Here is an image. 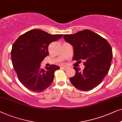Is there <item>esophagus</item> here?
<instances>
[{
    "mask_svg": "<svg viewBox=\"0 0 122 122\" xmlns=\"http://www.w3.org/2000/svg\"><path fill=\"white\" fill-rule=\"evenodd\" d=\"M61 68H63V69H64V70H66L67 68V66H62V67H61Z\"/></svg>",
    "mask_w": 122,
    "mask_h": 122,
    "instance_id": "34e87169",
    "label": "esophagus"
}]
</instances>
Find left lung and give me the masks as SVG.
<instances>
[{"instance_id": "1", "label": "left lung", "mask_w": 122, "mask_h": 122, "mask_svg": "<svg viewBox=\"0 0 122 122\" xmlns=\"http://www.w3.org/2000/svg\"><path fill=\"white\" fill-rule=\"evenodd\" d=\"M63 38L73 47V60H84L83 71L73 67L76 74L70 78L78 90L88 91L101 83L108 72L112 62V49L105 39L91 30H84Z\"/></svg>"}]
</instances>
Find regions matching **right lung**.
Masks as SVG:
<instances>
[{
    "instance_id": "add662e5",
    "label": "right lung",
    "mask_w": 122,
    "mask_h": 122,
    "mask_svg": "<svg viewBox=\"0 0 122 122\" xmlns=\"http://www.w3.org/2000/svg\"><path fill=\"white\" fill-rule=\"evenodd\" d=\"M62 36L33 29L20 36L14 43L11 51L13 67L19 80L29 90L41 92L52 83L55 71L60 67L52 65L42 69L40 63L49 55V44Z\"/></svg>"
}]
</instances>
